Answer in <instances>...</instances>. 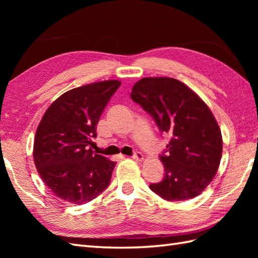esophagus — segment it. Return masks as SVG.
<instances>
[{
  "instance_id": "esophagus-1",
  "label": "esophagus",
  "mask_w": 258,
  "mask_h": 258,
  "mask_svg": "<svg viewBox=\"0 0 258 258\" xmlns=\"http://www.w3.org/2000/svg\"><path fill=\"white\" fill-rule=\"evenodd\" d=\"M132 158L136 161H143L144 160V155L142 154L141 152H134V154L132 155Z\"/></svg>"
}]
</instances>
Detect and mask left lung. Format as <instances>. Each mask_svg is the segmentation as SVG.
<instances>
[{
  "label": "left lung",
  "instance_id": "obj_1",
  "mask_svg": "<svg viewBox=\"0 0 258 258\" xmlns=\"http://www.w3.org/2000/svg\"><path fill=\"white\" fill-rule=\"evenodd\" d=\"M131 98L154 118L162 133L171 135L160 156L164 177L150 188L166 201L194 199L210 184L220 166L222 133L211 109L182 82L144 78Z\"/></svg>",
  "mask_w": 258,
  "mask_h": 258
}]
</instances>
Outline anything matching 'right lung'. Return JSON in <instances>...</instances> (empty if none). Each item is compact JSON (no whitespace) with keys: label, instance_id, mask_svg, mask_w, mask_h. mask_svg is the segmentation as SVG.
<instances>
[{"label":"right lung","instance_id":"right-lung-1","mask_svg":"<svg viewBox=\"0 0 258 258\" xmlns=\"http://www.w3.org/2000/svg\"><path fill=\"white\" fill-rule=\"evenodd\" d=\"M119 85L109 80L70 90L51 104L38 124L33 157L42 180L58 199L85 204L109 185L116 163L94 154L90 145Z\"/></svg>","mask_w":258,"mask_h":258}]
</instances>
